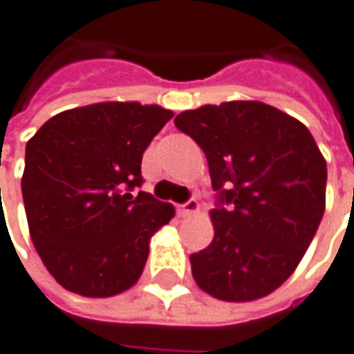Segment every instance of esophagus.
I'll return each instance as SVG.
<instances>
[{"mask_svg": "<svg viewBox=\"0 0 354 354\" xmlns=\"http://www.w3.org/2000/svg\"><path fill=\"white\" fill-rule=\"evenodd\" d=\"M176 209L180 218H188V216H192V214H196V212L200 209V204H198L196 200H188L186 204H180V206H176Z\"/></svg>", "mask_w": 354, "mask_h": 354, "instance_id": "esophagus-1", "label": "esophagus"}]
</instances>
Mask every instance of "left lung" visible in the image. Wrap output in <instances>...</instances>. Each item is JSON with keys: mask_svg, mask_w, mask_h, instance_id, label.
<instances>
[{"mask_svg": "<svg viewBox=\"0 0 354 354\" xmlns=\"http://www.w3.org/2000/svg\"><path fill=\"white\" fill-rule=\"evenodd\" d=\"M174 124L204 150L220 202L212 243L190 255L196 283L232 303L266 297L297 269L325 212L327 162L315 138L259 100L204 104Z\"/></svg>", "mask_w": 354, "mask_h": 354, "instance_id": "1", "label": "left lung"}]
</instances>
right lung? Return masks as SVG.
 I'll return each mask as SVG.
<instances>
[{
	"label": "right lung",
	"instance_id": "obj_1",
	"mask_svg": "<svg viewBox=\"0 0 354 354\" xmlns=\"http://www.w3.org/2000/svg\"><path fill=\"white\" fill-rule=\"evenodd\" d=\"M174 116L136 100L95 102L49 118L25 147L21 178L29 236L67 291L113 297L138 281L150 238L174 206L147 192L140 162Z\"/></svg>",
	"mask_w": 354,
	"mask_h": 354
}]
</instances>
